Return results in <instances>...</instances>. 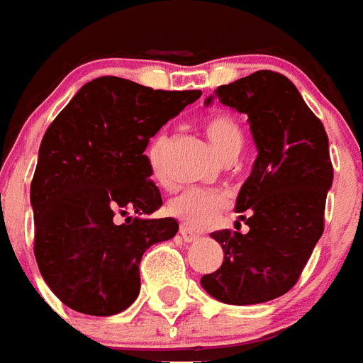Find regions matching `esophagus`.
<instances>
[{"label": "esophagus", "instance_id": "1", "mask_svg": "<svg viewBox=\"0 0 363 363\" xmlns=\"http://www.w3.org/2000/svg\"><path fill=\"white\" fill-rule=\"evenodd\" d=\"M179 235H182V239H184L185 243H193V241H197L199 239V233H195V231L189 230V228H185V225L179 228Z\"/></svg>", "mask_w": 363, "mask_h": 363}]
</instances>
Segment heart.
Wrapping results in <instances>:
<instances>
[{"label": "heart", "instance_id": "b5f03b06", "mask_svg": "<svg viewBox=\"0 0 363 363\" xmlns=\"http://www.w3.org/2000/svg\"><path fill=\"white\" fill-rule=\"evenodd\" d=\"M203 128L211 145L222 159H225L228 155H239L243 147V132L235 116L223 111L211 113L208 116H204ZM160 147H162V135H155L147 145V162L155 178H159ZM225 206H228V199L222 193L212 189H189L172 199L168 203V211L185 225L206 228L216 220Z\"/></svg>", "mask_w": 363, "mask_h": 363}]
</instances>
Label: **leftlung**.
Returning <instances> with one entry per match:
<instances>
[{
  "mask_svg": "<svg viewBox=\"0 0 363 363\" xmlns=\"http://www.w3.org/2000/svg\"><path fill=\"white\" fill-rule=\"evenodd\" d=\"M216 97L249 116L258 157L235 204L237 212H247L241 220L249 231L212 233L223 262L201 285L235 306L274 301L295 287L323 233L333 184L329 140L295 84L279 72H252L220 86Z\"/></svg>",
  "mask_w": 363,
  "mask_h": 363,
  "instance_id": "8db88e82",
  "label": "left lung"
}]
</instances>
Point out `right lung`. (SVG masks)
<instances>
[{
	"label": "right lung",
	"instance_id": "right-lung-1",
	"mask_svg": "<svg viewBox=\"0 0 363 363\" xmlns=\"http://www.w3.org/2000/svg\"><path fill=\"white\" fill-rule=\"evenodd\" d=\"M199 97V89L164 91L101 76L51 122L30 203L38 268L62 304L113 315L138 298L141 256L179 228L174 218H143L162 206L145 149Z\"/></svg>",
	"mask_w": 363,
	"mask_h": 363
}]
</instances>
